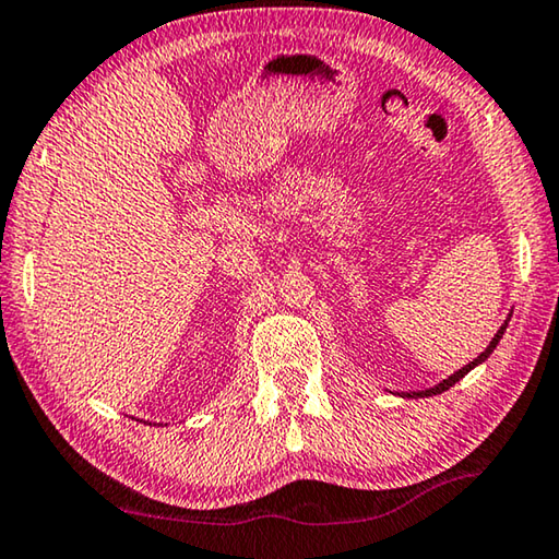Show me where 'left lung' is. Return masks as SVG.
Returning a JSON list of instances; mask_svg holds the SVG:
<instances>
[{
	"mask_svg": "<svg viewBox=\"0 0 559 559\" xmlns=\"http://www.w3.org/2000/svg\"><path fill=\"white\" fill-rule=\"evenodd\" d=\"M504 328H508V323H504L502 328H500V331L498 333H495V338L490 341V345H487V348L480 353V356H477L475 360H471V362H467V366L465 368H460L457 370V373H453V376H450L448 380H442V383H438L436 388H428V391H420V393H407V395H411V397H428V395H438V393H442V391H448V388H453L455 383H457V380L460 378H463L465 373H471V370L477 366V362H483L487 356H490V353L495 350V345H498L500 343V338H502V333H504Z\"/></svg>",
	"mask_w": 559,
	"mask_h": 559,
	"instance_id": "8db88e82",
	"label": "left lung"
}]
</instances>
